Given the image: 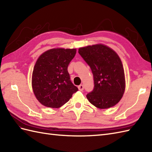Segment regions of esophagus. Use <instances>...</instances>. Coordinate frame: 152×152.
<instances>
[{
  "mask_svg": "<svg viewBox=\"0 0 152 152\" xmlns=\"http://www.w3.org/2000/svg\"><path fill=\"white\" fill-rule=\"evenodd\" d=\"M78 89L80 90V91H83V86L82 85V84H81V85H80L78 87Z\"/></svg>",
  "mask_w": 152,
  "mask_h": 152,
  "instance_id": "esophagus-1",
  "label": "esophagus"
}]
</instances>
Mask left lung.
Instances as JSON below:
<instances>
[{"label":"left lung","instance_id":"left-lung-1","mask_svg":"<svg viewBox=\"0 0 152 152\" xmlns=\"http://www.w3.org/2000/svg\"><path fill=\"white\" fill-rule=\"evenodd\" d=\"M78 53L91 68L94 80V89L87 99L98 108L115 106L125 89L124 70L118 55L103 44L80 48Z\"/></svg>","mask_w":152,"mask_h":152}]
</instances>
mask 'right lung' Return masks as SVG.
Masks as SVG:
<instances>
[{
  "mask_svg": "<svg viewBox=\"0 0 152 152\" xmlns=\"http://www.w3.org/2000/svg\"><path fill=\"white\" fill-rule=\"evenodd\" d=\"M76 49L54 48L38 57L32 76L34 94L42 104L59 108L78 89L70 81L68 66L75 56Z\"/></svg>",
  "mask_w": 152,
  "mask_h": 152,
  "instance_id": "obj_1",
  "label": "right lung"
}]
</instances>
